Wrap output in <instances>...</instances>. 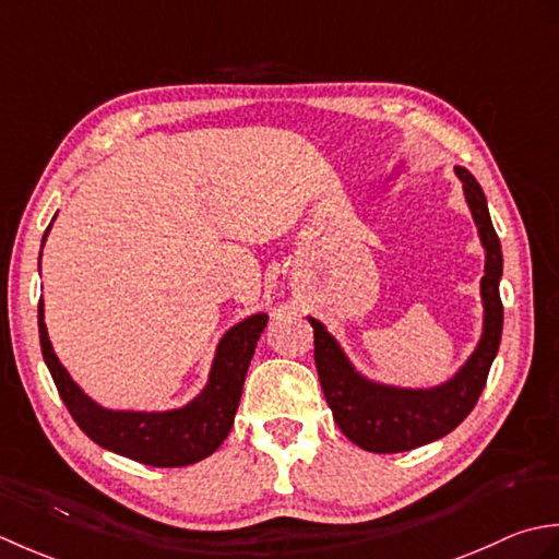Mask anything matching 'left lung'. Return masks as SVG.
<instances>
[{"mask_svg": "<svg viewBox=\"0 0 559 559\" xmlns=\"http://www.w3.org/2000/svg\"><path fill=\"white\" fill-rule=\"evenodd\" d=\"M453 170L461 178L465 202H468L485 248V277L480 282L485 306L483 335L459 373L435 389H397V385L371 381L352 367L343 347L328 333L325 325L309 318L313 328L316 369L325 401L343 435L364 451L397 453L447 437L471 415L497 357L504 323L502 299H499L502 243L489 219L480 183L468 168L455 166Z\"/></svg>", "mask_w": 559, "mask_h": 559, "instance_id": "8db88e82", "label": "left lung"}]
</instances>
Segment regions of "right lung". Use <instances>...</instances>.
Listing matches in <instances>:
<instances>
[{"label": "right lung", "mask_w": 559, "mask_h": 559, "mask_svg": "<svg viewBox=\"0 0 559 559\" xmlns=\"http://www.w3.org/2000/svg\"><path fill=\"white\" fill-rule=\"evenodd\" d=\"M48 231L43 241L48 238ZM43 313L40 299L38 333L43 359L79 429L98 447L154 468L192 465L222 447L241 401L248 364L267 325V313H255L234 325L216 345L207 385L188 405L164 413H134V409H108L79 389L55 355Z\"/></svg>", "instance_id": "1"}]
</instances>
